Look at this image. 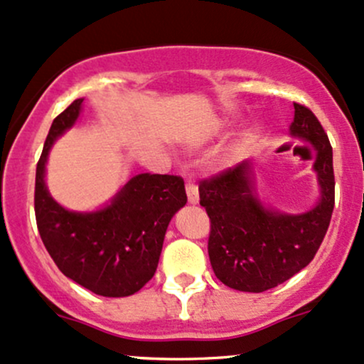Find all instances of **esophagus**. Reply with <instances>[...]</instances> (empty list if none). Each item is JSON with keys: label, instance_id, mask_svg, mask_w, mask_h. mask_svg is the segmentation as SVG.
I'll list each match as a JSON object with an SVG mask.
<instances>
[{"label": "esophagus", "instance_id": "1", "mask_svg": "<svg viewBox=\"0 0 364 364\" xmlns=\"http://www.w3.org/2000/svg\"><path fill=\"white\" fill-rule=\"evenodd\" d=\"M186 195H188L190 203H198V198L200 197H198V188L195 183H191V181L186 183Z\"/></svg>", "mask_w": 364, "mask_h": 364}]
</instances>
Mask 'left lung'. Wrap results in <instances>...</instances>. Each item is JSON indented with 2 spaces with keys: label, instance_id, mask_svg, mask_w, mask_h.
I'll return each instance as SVG.
<instances>
[{
  "label": "left lung",
  "instance_id": "left-lung-1",
  "mask_svg": "<svg viewBox=\"0 0 364 364\" xmlns=\"http://www.w3.org/2000/svg\"><path fill=\"white\" fill-rule=\"evenodd\" d=\"M290 134L316 149L321 197L304 214L267 209L254 188L249 161L202 179L200 205L210 219L209 259L215 277L242 292H264L292 278L316 255L335 205L333 151L316 115L294 103Z\"/></svg>",
  "mask_w": 364,
  "mask_h": 364
}]
</instances>
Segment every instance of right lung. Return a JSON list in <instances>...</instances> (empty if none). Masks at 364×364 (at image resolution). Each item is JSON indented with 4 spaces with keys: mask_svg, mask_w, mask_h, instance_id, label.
Segmentation results:
<instances>
[{
    "mask_svg": "<svg viewBox=\"0 0 364 364\" xmlns=\"http://www.w3.org/2000/svg\"><path fill=\"white\" fill-rule=\"evenodd\" d=\"M82 98L55 117L36 167L34 210L48 254L67 278L103 297L138 292L157 269L171 218L186 203L185 181L171 174H136L103 209L72 213L45 185L48 154L74 126Z\"/></svg>",
    "mask_w": 364,
    "mask_h": 364,
    "instance_id": "add662e5",
    "label": "right lung"
}]
</instances>
